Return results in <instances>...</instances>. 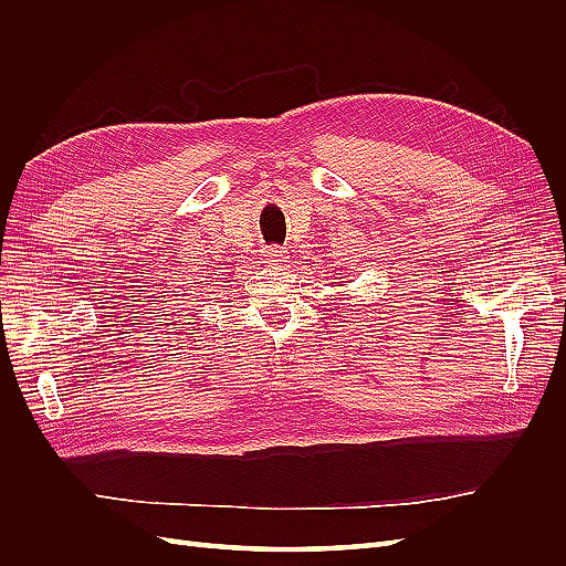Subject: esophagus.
I'll return each instance as SVG.
<instances>
[{
  "label": "esophagus",
  "mask_w": 566,
  "mask_h": 566,
  "mask_svg": "<svg viewBox=\"0 0 566 566\" xmlns=\"http://www.w3.org/2000/svg\"><path fill=\"white\" fill-rule=\"evenodd\" d=\"M264 256L271 264H285L287 262V250L281 248V245H271V248H266Z\"/></svg>",
  "instance_id": "esophagus-1"
}]
</instances>
